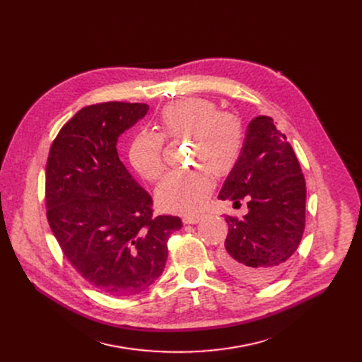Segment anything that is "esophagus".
Segmentation results:
<instances>
[{
	"mask_svg": "<svg viewBox=\"0 0 362 362\" xmlns=\"http://www.w3.org/2000/svg\"><path fill=\"white\" fill-rule=\"evenodd\" d=\"M202 219V215H186V216H183V223H187V225H190V223H198L199 221Z\"/></svg>",
	"mask_w": 362,
	"mask_h": 362,
	"instance_id": "obj_1",
	"label": "esophagus"
}]
</instances>
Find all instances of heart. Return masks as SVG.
I'll use <instances>...</instances> for the list:
<instances>
[{
    "label": "heart",
    "instance_id": "b5f03b06",
    "mask_svg": "<svg viewBox=\"0 0 362 362\" xmlns=\"http://www.w3.org/2000/svg\"><path fill=\"white\" fill-rule=\"evenodd\" d=\"M158 119L161 133L141 129L131 140L129 161L144 179L154 182L166 169V139L190 140V164L199 168L170 173L158 185L156 194L164 211L198 212L214 190L211 175H229L240 160L244 143L241 121L231 112L219 111L214 101L196 96L166 105Z\"/></svg>",
    "mask_w": 362,
    "mask_h": 362
}]
</instances>
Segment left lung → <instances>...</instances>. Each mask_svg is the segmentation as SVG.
<instances>
[{"label":"left lung","mask_w":362,"mask_h":362,"mask_svg":"<svg viewBox=\"0 0 362 362\" xmlns=\"http://www.w3.org/2000/svg\"><path fill=\"white\" fill-rule=\"evenodd\" d=\"M218 199H247L244 218L225 215L228 235L219 252L222 267L252 283L274 281L298 250L306 223V182L287 137L273 118H254L238 163Z\"/></svg>","instance_id":"8db88e82"}]
</instances>
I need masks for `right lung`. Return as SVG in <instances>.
I'll use <instances>...</instances> for the list:
<instances>
[{
    "instance_id": "right-lung-1",
    "label": "right lung",
    "mask_w": 362,
    "mask_h": 362,
    "mask_svg": "<svg viewBox=\"0 0 362 362\" xmlns=\"http://www.w3.org/2000/svg\"><path fill=\"white\" fill-rule=\"evenodd\" d=\"M147 104L82 108L53 140L46 163V216L76 273L103 293L127 298L151 286L168 259L177 216H154L151 196L117 153L118 136Z\"/></svg>"
}]
</instances>
